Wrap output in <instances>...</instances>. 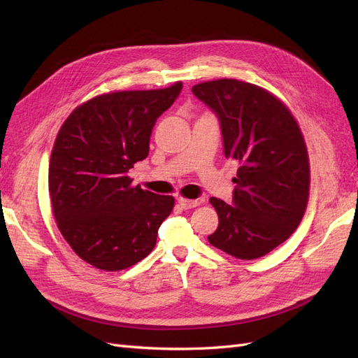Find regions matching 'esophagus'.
Wrapping results in <instances>:
<instances>
[{"mask_svg": "<svg viewBox=\"0 0 358 358\" xmlns=\"http://www.w3.org/2000/svg\"><path fill=\"white\" fill-rule=\"evenodd\" d=\"M179 204H180V208L182 209H192V208H197V206L201 203L200 200H191V199H183V197H180L179 200Z\"/></svg>", "mask_w": 358, "mask_h": 358, "instance_id": "obj_1", "label": "esophagus"}]
</instances>
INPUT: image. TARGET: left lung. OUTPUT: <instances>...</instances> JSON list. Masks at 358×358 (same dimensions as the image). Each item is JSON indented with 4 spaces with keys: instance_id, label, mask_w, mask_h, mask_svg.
<instances>
[{
    "instance_id": "obj_1",
    "label": "left lung",
    "mask_w": 358,
    "mask_h": 358,
    "mask_svg": "<svg viewBox=\"0 0 358 358\" xmlns=\"http://www.w3.org/2000/svg\"><path fill=\"white\" fill-rule=\"evenodd\" d=\"M221 124L224 152L239 162L233 204L212 197L218 229L208 241L239 259L273 251L296 231L309 200L310 169L305 138L276 95L237 79L192 86Z\"/></svg>"
}]
</instances>
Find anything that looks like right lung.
Returning <instances> with one entry per match:
<instances>
[{"label": "right lung", "instance_id": "add662e5", "mask_svg": "<svg viewBox=\"0 0 358 358\" xmlns=\"http://www.w3.org/2000/svg\"><path fill=\"white\" fill-rule=\"evenodd\" d=\"M182 82L164 90L116 91L76 107L64 121L49 162L53 216L83 262L117 272L148 257L175 199L133 187L128 170L149 154L158 116Z\"/></svg>", "mask_w": 358, "mask_h": 358}]
</instances>
